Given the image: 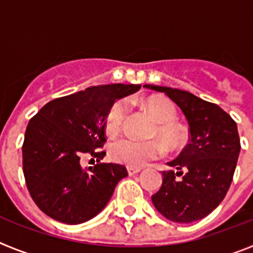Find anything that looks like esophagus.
I'll return each instance as SVG.
<instances>
[{
    "label": "esophagus",
    "mask_w": 253,
    "mask_h": 253,
    "mask_svg": "<svg viewBox=\"0 0 253 253\" xmlns=\"http://www.w3.org/2000/svg\"><path fill=\"white\" fill-rule=\"evenodd\" d=\"M139 167H128V173L129 175H135V173H138V172H140Z\"/></svg>",
    "instance_id": "34e87169"
}]
</instances>
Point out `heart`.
Here are the masks:
<instances>
[{"label": "heart", "mask_w": 253, "mask_h": 253, "mask_svg": "<svg viewBox=\"0 0 253 253\" xmlns=\"http://www.w3.org/2000/svg\"><path fill=\"white\" fill-rule=\"evenodd\" d=\"M147 113L158 123L154 133L166 143L169 148H178L186 139L185 130L176 124L177 110L176 106L166 97L151 96L143 101ZM128 111V104L124 100L116 101L107 113L105 129L110 135H116L124 124ZM163 146L157 140L139 142L130 138H119L109 146V156L114 162L123 163L128 167H140L147 162L161 157Z\"/></svg>", "instance_id": "heart-1"}]
</instances>
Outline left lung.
I'll list each match as a JSON object with an SVG mask.
<instances>
[{
    "mask_svg": "<svg viewBox=\"0 0 253 253\" xmlns=\"http://www.w3.org/2000/svg\"><path fill=\"white\" fill-rule=\"evenodd\" d=\"M163 92L186 116L190 142L176 160L175 169L163 171V182L152 195L156 209L172 222L203 219L218 207L233 180L241 143L237 124L213 102L187 91L144 84Z\"/></svg>",
    "mask_w": 253,
    "mask_h": 253,
    "instance_id": "1",
    "label": "left lung"
}]
</instances>
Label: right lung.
Listing matches in <instances>:
<instances>
[{
	"mask_svg": "<svg viewBox=\"0 0 253 253\" xmlns=\"http://www.w3.org/2000/svg\"><path fill=\"white\" fill-rule=\"evenodd\" d=\"M139 84H104L58 97L30 119L22 143V169L29 193L50 218L80 224L101 211L128 171L123 165L82 167L84 156L104 158L105 120L116 99Z\"/></svg>",
	"mask_w": 253,
	"mask_h": 253,
	"instance_id": "obj_1",
	"label": "right lung"
}]
</instances>
